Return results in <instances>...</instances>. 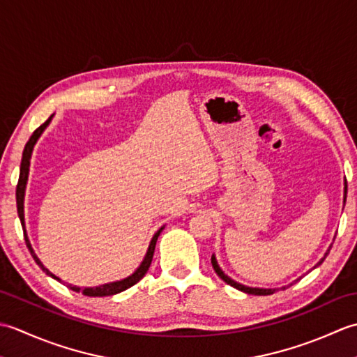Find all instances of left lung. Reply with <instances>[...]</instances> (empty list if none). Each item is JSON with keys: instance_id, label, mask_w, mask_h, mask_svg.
<instances>
[{"instance_id": "obj_1", "label": "left lung", "mask_w": 357, "mask_h": 357, "mask_svg": "<svg viewBox=\"0 0 357 357\" xmlns=\"http://www.w3.org/2000/svg\"><path fill=\"white\" fill-rule=\"evenodd\" d=\"M347 198V179H345V196H344V199ZM331 248V247H330ZM330 248H328V252L325 253V257H327V255L330 253ZM324 257V259H325ZM324 259L322 261H319L317 262V265H321L322 262H324ZM211 265H213V268H215V271H216V275L221 278L225 284H229V285H231V287H234V288H238V290H241V291H244V293H248V294H256V296H267V294H273L275 293L276 290H271V288H252V287H245V285H241V284H238V282H234L233 279H230L229 276L227 275H224V271L219 268V265H218V262H216V259H215V256H211ZM285 288V287H284Z\"/></svg>"}]
</instances>
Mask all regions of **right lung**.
<instances>
[{
	"label": "right lung",
	"instance_id": "right-lung-1",
	"mask_svg": "<svg viewBox=\"0 0 357 357\" xmlns=\"http://www.w3.org/2000/svg\"><path fill=\"white\" fill-rule=\"evenodd\" d=\"M50 119H52V116H50L47 121H45V123H44L43 126H40V127L36 128V130L32 133V136H30V139L27 141L26 147H24V151H22V159H21V167H20V179H18V185H17V208H18V216H20V221H21V225H22V227H24V190H26L27 174H29L30 156H32V150H33V146L36 144L38 138H40L41 133L44 132V128L49 126ZM161 231H162V229L158 230V231L155 233V236H153V239H151L150 245H149L146 257H144V261L141 262L138 270H136L132 276H128V278H126V279H123V280H118V282L104 284V285L93 287V288H84V290H82V294L93 296V298H96V296H112V294H116V293L124 291V290H127V288H130L132 285H135L136 282H139V280H141L144 276H146V273H147V270H149V267H150V264H151V259H153L156 241H158V236H159V233H161ZM24 239H26V245H27V248H29L30 255H32L35 262H36L38 265H40V267L43 268V271H45L49 276H52L53 279H56V280H59V282H61V279L56 278L55 275H52V273L41 264V261L38 259L35 252H33L32 245H30L29 238H27V234H26V230H24ZM67 287L72 288L73 291H81L79 287H73V285H69V284H67Z\"/></svg>",
	"mask_w": 357,
	"mask_h": 357
}]
</instances>
